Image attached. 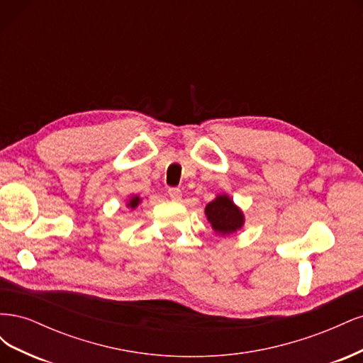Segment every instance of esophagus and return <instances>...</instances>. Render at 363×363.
I'll return each instance as SVG.
<instances>
[{
    "instance_id": "esophagus-1",
    "label": "esophagus",
    "mask_w": 363,
    "mask_h": 363,
    "mask_svg": "<svg viewBox=\"0 0 363 363\" xmlns=\"http://www.w3.org/2000/svg\"><path fill=\"white\" fill-rule=\"evenodd\" d=\"M168 194H169V196H171V200H174V201L182 200V191H180L179 188H169V189H168Z\"/></svg>"
}]
</instances>
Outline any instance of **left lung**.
Masks as SVG:
<instances>
[{
  "mask_svg": "<svg viewBox=\"0 0 363 363\" xmlns=\"http://www.w3.org/2000/svg\"><path fill=\"white\" fill-rule=\"evenodd\" d=\"M206 215L213 230L221 235L236 232L244 224V215L227 195H219L206 206Z\"/></svg>",
  "mask_w": 363,
  "mask_h": 363,
  "instance_id": "obj_1",
  "label": "left lung"
}]
</instances>
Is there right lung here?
Segmentation results:
<instances>
[{
	"label": "right lung",
	"mask_w": 363,
	"mask_h": 363,
	"mask_svg": "<svg viewBox=\"0 0 363 363\" xmlns=\"http://www.w3.org/2000/svg\"><path fill=\"white\" fill-rule=\"evenodd\" d=\"M140 203V200H139V196H131V200H130V203H128V207H131V208H135L138 204Z\"/></svg>",
	"instance_id": "1"
}]
</instances>
